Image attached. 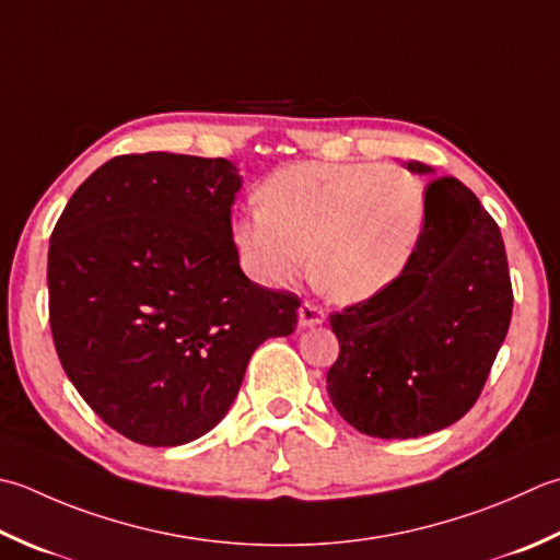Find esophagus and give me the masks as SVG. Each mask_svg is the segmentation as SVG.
<instances>
[{"label":"esophagus","mask_w":560,"mask_h":560,"mask_svg":"<svg viewBox=\"0 0 560 560\" xmlns=\"http://www.w3.org/2000/svg\"><path fill=\"white\" fill-rule=\"evenodd\" d=\"M325 311L320 308V305H315V303H308L305 301L301 308H299V325L301 327H315V325H320V323H325Z\"/></svg>","instance_id":"esophagus-1"}]
</instances>
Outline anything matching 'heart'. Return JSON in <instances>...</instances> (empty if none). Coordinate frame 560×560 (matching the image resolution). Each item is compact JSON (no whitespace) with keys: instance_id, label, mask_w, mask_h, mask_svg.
<instances>
[{"instance_id":"obj_1","label":"heart","mask_w":560,"mask_h":560,"mask_svg":"<svg viewBox=\"0 0 560 560\" xmlns=\"http://www.w3.org/2000/svg\"><path fill=\"white\" fill-rule=\"evenodd\" d=\"M427 208L424 184L402 167L303 162L271 174L261 206L235 218L233 237L245 269L267 287L299 279L313 261L330 299L359 303L410 269Z\"/></svg>"}]
</instances>
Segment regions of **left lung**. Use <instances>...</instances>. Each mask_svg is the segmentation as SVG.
<instances>
[{
  "instance_id": "8db88e82",
  "label": "left lung",
  "mask_w": 560,
  "mask_h": 560,
  "mask_svg": "<svg viewBox=\"0 0 560 560\" xmlns=\"http://www.w3.org/2000/svg\"><path fill=\"white\" fill-rule=\"evenodd\" d=\"M410 172L434 174L422 162ZM427 225L410 269L374 299L330 315L335 410L369 436L412 440L462 420L483 390L512 317L505 243L454 177L427 184Z\"/></svg>"
}]
</instances>
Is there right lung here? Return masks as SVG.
Returning <instances> with one entry per match:
<instances>
[{
  "label": "right lung",
  "mask_w": 560,
  "mask_h": 560,
  "mask_svg": "<svg viewBox=\"0 0 560 560\" xmlns=\"http://www.w3.org/2000/svg\"><path fill=\"white\" fill-rule=\"evenodd\" d=\"M223 158L172 152L102 164L65 206L48 249L52 342L112 430L179 446L225 418L255 349L295 327L299 295L240 269Z\"/></svg>",
  "instance_id": "obj_1"
}]
</instances>
